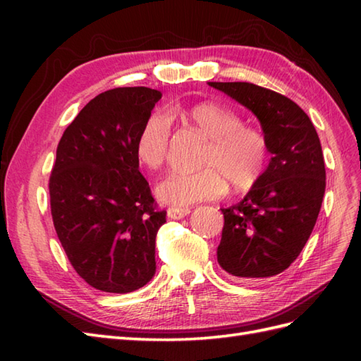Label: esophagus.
Masks as SVG:
<instances>
[{
	"label": "esophagus",
	"mask_w": 361,
	"mask_h": 361,
	"mask_svg": "<svg viewBox=\"0 0 361 361\" xmlns=\"http://www.w3.org/2000/svg\"><path fill=\"white\" fill-rule=\"evenodd\" d=\"M189 212H190L189 208H169L167 209V217L173 219V220H178V219L186 217Z\"/></svg>",
	"instance_id": "esophagus-1"
}]
</instances>
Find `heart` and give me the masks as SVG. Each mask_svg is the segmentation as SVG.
Returning a JSON list of instances; mask_svg holds the SVG:
<instances>
[{
	"label": "heart",
	"instance_id": "heart-1",
	"mask_svg": "<svg viewBox=\"0 0 361 361\" xmlns=\"http://www.w3.org/2000/svg\"><path fill=\"white\" fill-rule=\"evenodd\" d=\"M169 116L197 130L209 140L200 158V171H175L158 186V197L173 206H189L255 188L267 169L268 141L260 130L243 126L237 111L225 105L203 102L173 105ZM171 127L159 113L144 121L136 136V157L149 169H161L169 155Z\"/></svg>",
	"mask_w": 361,
	"mask_h": 361
}]
</instances>
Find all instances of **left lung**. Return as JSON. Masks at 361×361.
<instances>
[{"label": "left lung", "instance_id": "left-lung-1", "mask_svg": "<svg viewBox=\"0 0 361 361\" xmlns=\"http://www.w3.org/2000/svg\"><path fill=\"white\" fill-rule=\"evenodd\" d=\"M259 118L271 161L243 200L224 212L220 267L234 278L262 279L295 262L317 224L326 189L319 137L287 96L248 82H209Z\"/></svg>", "mask_w": 361, "mask_h": 361}]
</instances>
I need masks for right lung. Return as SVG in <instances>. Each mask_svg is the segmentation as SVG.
<instances>
[{
	"instance_id": "right-lung-1",
	"label": "right lung",
	"mask_w": 361,
	"mask_h": 361,
	"mask_svg": "<svg viewBox=\"0 0 361 361\" xmlns=\"http://www.w3.org/2000/svg\"><path fill=\"white\" fill-rule=\"evenodd\" d=\"M161 93L147 87L97 94L66 127L49 176L54 228L73 268L106 293L144 287L157 270L166 224L140 172L136 136Z\"/></svg>"
}]
</instances>
